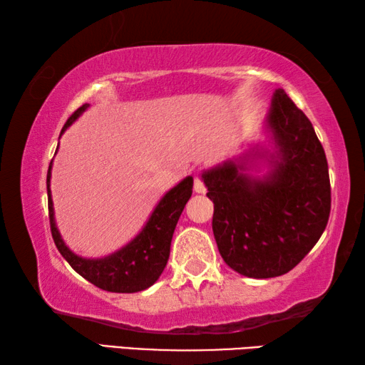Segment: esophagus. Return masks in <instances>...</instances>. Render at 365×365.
I'll return each mask as SVG.
<instances>
[{
  "label": "esophagus",
  "mask_w": 365,
  "mask_h": 365,
  "mask_svg": "<svg viewBox=\"0 0 365 365\" xmlns=\"http://www.w3.org/2000/svg\"><path fill=\"white\" fill-rule=\"evenodd\" d=\"M193 191L197 195H205L206 193V187L202 185V182L197 177H195V180H193Z\"/></svg>",
  "instance_id": "34e87169"
}]
</instances>
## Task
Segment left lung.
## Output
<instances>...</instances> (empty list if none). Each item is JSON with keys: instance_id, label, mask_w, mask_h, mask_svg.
<instances>
[{"instance_id": "8db88e82", "label": "left lung", "mask_w": 365, "mask_h": 365, "mask_svg": "<svg viewBox=\"0 0 365 365\" xmlns=\"http://www.w3.org/2000/svg\"><path fill=\"white\" fill-rule=\"evenodd\" d=\"M262 133V141L201 174L220 256L250 279L298 265L322 237L331 202L324 148L283 88L272 95Z\"/></svg>"}]
</instances>
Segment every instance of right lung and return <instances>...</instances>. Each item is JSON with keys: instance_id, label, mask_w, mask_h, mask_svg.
<instances>
[{"instance_id": "1", "label": "right lung", "mask_w": 365, "mask_h": 365, "mask_svg": "<svg viewBox=\"0 0 365 365\" xmlns=\"http://www.w3.org/2000/svg\"><path fill=\"white\" fill-rule=\"evenodd\" d=\"M88 106L90 104H83L67 119L61 135L88 109ZM51 169L53 160L49 163L46 175L49 224H51L54 245L66 261L71 264V267L85 280L110 293H137L154 285V282H158L168 264L172 235H174L178 217L191 196L193 177H185L182 182H178L160 197L143 228L120 250L103 257H82L66 245L56 225L51 188H49Z\"/></svg>"}]
</instances>
